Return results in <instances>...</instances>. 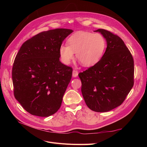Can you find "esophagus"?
<instances>
[{"instance_id":"1","label":"esophagus","mask_w":147,"mask_h":147,"mask_svg":"<svg viewBox=\"0 0 147 147\" xmlns=\"http://www.w3.org/2000/svg\"><path fill=\"white\" fill-rule=\"evenodd\" d=\"M78 71L76 70H74L73 72H72V76L74 77H77L78 76Z\"/></svg>"}]
</instances>
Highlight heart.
Returning a JSON list of instances; mask_svg holds the SVG:
<instances>
[{
    "instance_id": "1",
    "label": "heart",
    "mask_w": 147,
    "mask_h": 147,
    "mask_svg": "<svg viewBox=\"0 0 147 147\" xmlns=\"http://www.w3.org/2000/svg\"><path fill=\"white\" fill-rule=\"evenodd\" d=\"M67 45L59 48V55L62 62L69 64L76 53L77 59L84 67L95 65L100 60L106 47V41L100 34H93L80 31L68 38Z\"/></svg>"
}]
</instances>
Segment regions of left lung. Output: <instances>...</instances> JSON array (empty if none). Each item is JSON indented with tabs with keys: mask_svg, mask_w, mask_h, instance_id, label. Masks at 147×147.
<instances>
[{
	"mask_svg": "<svg viewBox=\"0 0 147 147\" xmlns=\"http://www.w3.org/2000/svg\"><path fill=\"white\" fill-rule=\"evenodd\" d=\"M100 33L107 48L100 60L79 73L82 92L86 105L97 112H105L121 105L134 85V59L123 40L105 29Z\"/></svg>",
	"mask_w": 147,
	"mask_h": 147,
	"instance_id": "left-lung-1",
	"label": "left lung"
}]
</instances>
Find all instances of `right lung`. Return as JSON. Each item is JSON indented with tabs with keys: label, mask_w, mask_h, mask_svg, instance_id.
Here are the masks:
<instances>
[{
	"label": "right lung",
	"mask_w": 147,
	"mask_h": 147,
	"mask_svg": "<svg viewBox=\"0 0 147 147\" xmlns=\"http://www.w3.org/2000/svg\"><path fill=\"white\" fill-rule=\"evenodd\" d=\"M72 29L44 31L26 41L12 69L15 99L31 115L47 117L55 113L72 75L61 63L59 48Z\"/></svg>",
	"instance_id": "right-lung-1"
}]
</instances>
